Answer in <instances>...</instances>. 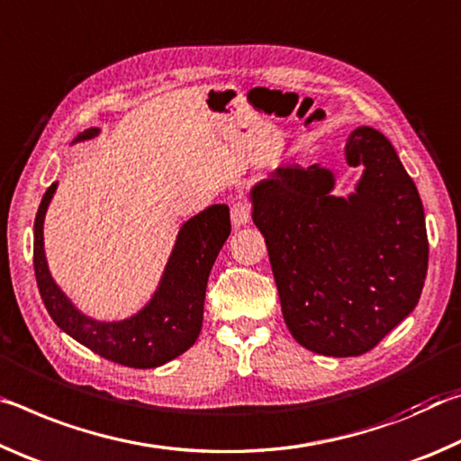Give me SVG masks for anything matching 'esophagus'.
I'll return each mask as SVG.
<instances>
[{
	"label": "esophagus",
	"instance_id": "1",
	"mask_svg": "<svg viewBox=\"0 0 461 461\" xmlns=\"http://www.w3.org/2000/svg\"><path fill=\"white\" fill-rule=\"evenodd\" d=\"M230 221L235 226H245L251 221V206L247 202H235L230 208Z\"/></svg>",
	"mask_w": 461,
	"mask_h": 461
}]
</instances>
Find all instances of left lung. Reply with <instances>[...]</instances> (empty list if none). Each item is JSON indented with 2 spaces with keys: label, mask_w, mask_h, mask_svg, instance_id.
Segmentation results:
<instances>
[{
  "label": "left lung",
  "mask_w": 461,
  "mask_h": 461,
  "mask_svg": "<svg viewBox=\"0 0 461 461\" xmlns=\"http://www.w3.org/2000/svg\"><path fill=\"white\" fill-rule=\"evenodd\" d=\"M345 161L364 167L335 195L333 169L277 167L249 192L292 337L314 353L374 349L419 304L429 240L417 185L382 132L359 126Z\"/></svg>",
  "instance_id": "left-lung-1"
}]
</instances>
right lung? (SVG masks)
<instances>
[{
	"mask_svg": "<svg viewBox=\"0 0 461 461\" xmlns=\"http://www.w3.org/2000/svg\"><path fill=\"white\" fill-rule=\"evenodd\" d=\"M97 134L100 128H87L71 145ZM57 185L59 181L44 192L34 221L36 284L57 327L97 356L126 367H159L190 349L202 329L210 269L230 235L229 206L212 203L181 224L159 285L137 314L122 321H97L81 312L50 276L42 229Z\"/></svg>",
	"mask_w": 461,
	"mask_h": 461,
	"instance_id": "add662e5",
	"label": "right lung"
}]
</instances>
